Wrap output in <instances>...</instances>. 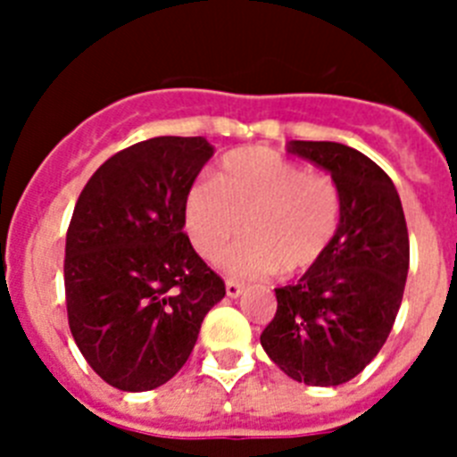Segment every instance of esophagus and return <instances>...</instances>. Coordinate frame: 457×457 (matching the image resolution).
<instances>
[{"label": "esophagus", "mask_w": 457, "mask_h": 457, "mask_svg": "<svg viewBox=\"0 0 457 457\" xmlns=\"http://www.w3.org/2000/svg\"><path fill=\"white\" fill-rule=\"evenodd\" d=\"M226 295H228V297H240L242 284H237V281L228 278V281H226Z\"/></svg>", "instance_id": "esophagus-1"}]
</instances>
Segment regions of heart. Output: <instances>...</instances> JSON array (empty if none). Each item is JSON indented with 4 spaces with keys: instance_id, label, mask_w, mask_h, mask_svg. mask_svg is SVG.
Wrapping results in <instances>:
<instances>
[{
    "instance_id": "obj_1",
    "label": "heart",
    "mask_w": 457,
    "mask_h": 457,
    "mask_svg": "<svg viewBox=\"0 0 457 457\" xmlns=\"http://www.w3.org/2000/svg\"><path fill=\"white\" fill-rule=\"evenodd\" d=\"M194 249L217 261L242 233L247 240L224 256L237 278L300 274L325 256L341 221V194L325 173L263 146L221 157L215 180H196L183 201Z\"/></svg>"
}]
</instances>
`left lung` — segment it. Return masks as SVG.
I'll return each instance as SVG.
<instances>
[{
	"label": "left lung",
	"mask_w": 457,
	"mask_h": 457,
	"mask_svg": "<svg viewBox=\"0 0 457 457\" xmlns=\"http://www.w3.org/2000/svg\"><path fill=\"white\" fill-rule=\"evenodd\" d=\"M288 153L332 173L341 221L325 256L297 284L274 288L277 313L261 345L288 378L337 386L373 361L398 316L410 268L405 212L364 153L337 141H288Z\"/></svg>",
	"instance_id": "obj_1"
}]
</instances>
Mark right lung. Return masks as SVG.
Here are the masks:
<instances>
[{"mask_svg": "<svg viewBox=\"0 0 457 457\" xmlns=\"http://www.w3.org/2000/svg\"><path fill=\"white\" fill-rule=\"evenodd\" d=\"M215 148L153 137L112 155L79 194L66 233L68 325L96 373L151 391L183 369L224 281L183 233V201Z\"/></svg>", "mask_w": 457, "mask_h": 457, "instance_id": "1", "label": "right lung"}]
</instances>
